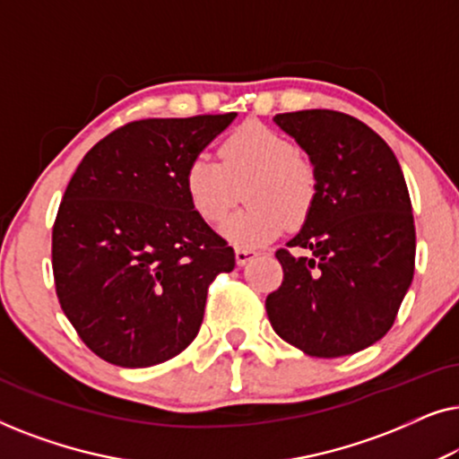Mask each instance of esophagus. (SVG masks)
Segmentation results:
<instances>
[{"instance_id":"1","label":"esophagus","mask_w":459,"mask_h":459,"mask_svg":"<svg viewBox=\"0 0 459 459\" xmlns=\"http://www.w3.org/2000/svg\"><path fill=\"white\" fill-rule=\"evenodd\" d=\"M256 255H259V253H256V250H253V248H236V263L242 267V265H247V263L253 261Z\"/></svg>"}]
</instances>
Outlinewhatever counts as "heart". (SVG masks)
<instances>
[{"instance_id": "b5f03b06", "label": "heart", "mask_w": 459, "mask_h": 459, "mask_svg": "<svg viewBox=\"0 0 459 459\" xmlns=\"http://www.w3.org/2000/svg\"><path fill=\"white\" fill-rule=\"evenodd\" d=\"M219 163L206 154L187 162L186 196L206 223H217L236 204L238 187L250 206L234 212L221 234L238 247H259L273 240L288 219L300 223L309 215L317 194L311 162L297 154L290 140L259 123H247L219 146Z\"/></svg>"}]
</instances>
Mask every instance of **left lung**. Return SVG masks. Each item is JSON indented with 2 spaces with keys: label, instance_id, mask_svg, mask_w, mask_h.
I'll return each mask as SVG.
<instances>
[{
  "label": "left lung",
  "instance_id": "8db88e82",
  "mask_svg": "<svg viewBox=\"0 0 459 459\" xmlns=\"http://www.w3.org/2000/svg\"><path fill=\"white\" fill-rule=\"evenodd\" d=\"M309 156L317 194L303 228L275 256L284 281L265 300L275 334L311 357L353 355L391 330L413 280L416 228L397 156L336 110L275 115Z\"/></svg>",
  "mask_w": 459,
  "mask_h": 459
}]
</instances>
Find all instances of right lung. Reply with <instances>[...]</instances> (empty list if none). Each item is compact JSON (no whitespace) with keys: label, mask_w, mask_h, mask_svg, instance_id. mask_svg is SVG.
I'll list each match as a JSON object with an SVG mask.
<instances>
[{"label":"right lung","mask_w":459,"mask_h":459,"mask_svg":"<svg viewBox=\"0 0 459 459\" xmlns=\"http://www.w3.org/2000/svg\"><path fill=\"white\" fill-rule=\"evenodd\" d=\"M236 118L125 125L83 156L52 234L56 292L81 341L112 366L179 355L204 317L206 288L234 248L190 206L184 173Z\"/></svg>","instance_id":"right-lung-1"}]
</instances>
